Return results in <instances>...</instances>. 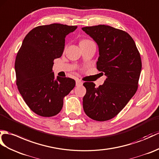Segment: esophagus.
<instances>
[{"instance_id":"esophagus-1","label":"esophagus","mask_w":159,"mask_h":159,"mask_svg":"<svg viewBox=\"0 0 159 159\" xmlns=\"http://www.w3.org/2000/svg\"><path fill=\"white\" fill-rule=\"evenodd\" d=\"M83 84V82L82 81H80V80H79V79H77L76 80V86H81Z\"/></svg>"}]
</instances>
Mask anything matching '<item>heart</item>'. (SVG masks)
Segmentation results:
<instances>
[{"label":"heart","mask_w":159,"mask_h":159,"mask_svg":"<svg viewBox=\"0 0 159 159\" xmlns=\"http://www.w3.org/2000/svg\"><path fill=\"white\" fill-rule=\"evenodd\" d=\"M89 41H90V40H82L80 42V43H87V42H89Z\"/></svg>","instance_id":"1"}]
</instances>
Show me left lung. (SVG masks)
<instances>
[{
  "instance_id": "8db88e82",
  "label": "left lung",
  "mask_w": 159,
  "mask_h": 159,
  "mask_svg": "<svg viewBox=\"0 0 159 159\" xmlns=\"http://www.w3.org/2000/svg\"><path fill=\"white\" fill-rule=\"evenodd\" d=\"M97 43V68L107 77L98 87L86 82L83 105L87 115L105 121L117 115L138 89L142 61L134 39L126 32L106 25L82 28Z\"/></svg>"
}]
</instances>
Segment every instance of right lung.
<instances>
[{
    "mask_svg": "<svg viewBox=\"0 0 159 159\" xmlns=\"http://www.w3.org/2000/svg\"><path fill=\"white\" fill-rule=\"evenodd\" d=\"M77 28L60 24L40 25L25 36L15 62L16 83L26 104L45 117L61 111L64 98L75 86V80L57 76L53 60L64 52L65 38Z\"/></svg>",
    "mask_w": 159,
    "mask_h": 159,
    "instance_id": "right-lung-1",
    "label": "right lung"
}]
</instances>
